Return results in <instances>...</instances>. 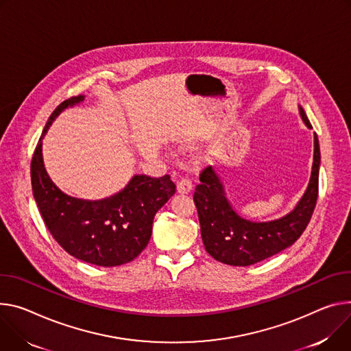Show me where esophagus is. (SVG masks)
I'll return each instance as SVG.
<instances>
[{
  "label": "esophagus",
  "instance_id": "esophagus-1",
  "mask_svg": "<svg viewBox=\"0 0 351 351\" xmlns=\"http://www.w3.org/2000/svg\"><path fill=\"white\" fill-rule=\"evenodd\" d=\"M192 187H193V184H192V182H190L189 179H180L179 182H178V184H176V189H178V192L179 193H189L190 190H192Z\"/></svg>",
  "mask_w": 351,
  "mask_h": 351
}]
</instances>
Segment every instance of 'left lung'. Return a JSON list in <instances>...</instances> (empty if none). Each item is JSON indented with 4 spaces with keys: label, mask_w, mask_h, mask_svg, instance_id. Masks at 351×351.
Listing matches in <instances>:
<instances>
[{
    "label": "left lung",
    "mask_w": 351,
    "mask_h": 351,
    "mask_svg": "<svg viewBox=\"0 0 351 351\" xmlns=\"http://www.w3.org/2000/svg\"><path fill=\"white\" fill-rule=\"evenodd\" d=\"M300 116L308 129L312 125L302 106ZM321 151L313 134V164L305 193L289 213L271 221H250L241 217L230 203L224 184L210 165L200 173L195 189L202 239L208 254L230 266H250L291 246L305 231L317 199Z\"/></svg>",
    "instance_id": "obj_1"
}]
</instances>
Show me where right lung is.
Listing matches in <instances>:
<instances>
[{
    "mask_svg": "<svg viewBox=\"0 0 351 351\" xmlns=\"http://www.w3.org/2000/svg\"><path fill=\"white\" fill-rule=\"evenodd\" d=\"M84 99L80 95L64 101L49 117L32 158V190L47 230L62 249L82 262L114 267L134 261L145 249L154 217L175 195L176 186L169 175H134L119 193L101 200L61 192L46 172L42 144L56 117Z\"/></svg>",
    "mask_w": 351,
    "mask_h": 351,
    "instance_id": "obj_1",
    "label": "right lung"
}]
</instances>
